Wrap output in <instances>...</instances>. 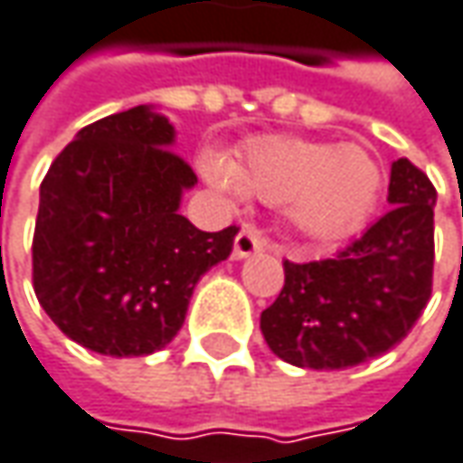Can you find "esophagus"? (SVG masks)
I'll return each instance as SVG.
<instances>
[{
	"instance_id": "1",
	"label": "esophagus",
	"mask_w": 463,
	"mask_h": 463,
	"mask_svg": "<svg viewBox=\"0 0 463 463\" xmlns=\"http://www.w3.org/2000/svg\"><path fill=\"white\" fill-rule=\"evenodd\" d=\"M264 246H267V241L261 238V232L251 228V225H246V228H241V232L235 235L232 259H249L251 253L264 251Z\"/></svg>"
}]
</instances>
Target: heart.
Segmentation results:
<instances>
[{"mask_svg":"<svg viewBox=\"0 0 463 463\" xmlns=\"http://www.w3.org/2000/svg\"><path fill=\"white\" fill-rule=\"evenodd\" d=\"M202 171L225 192L285 204L292 228L318 243H334L357 231L383 184L381 165L365 147L292 134L249 139L235 163L220 152H204Z\"/></svg>","mask_w":463,"mask_h":463,"instance_id":"1","label":"heart"}]
</instances>
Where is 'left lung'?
I'll return each mask as SVG.
<instances>
[{
  "label": "left lung",
  "mask_w": 463,
  "mask_h": 463,
  "mask_svg": "<svg viewBox=\"0 0 463 463\" xmlns=\"http://www.w3.org/2000/svg\"><path fill=\"white\" fill-rule=\"evenodd\" d=\"M430 178L399 157L381 220L334 259L285 261V285L261 313L269 350L298 368L342 371L399 345L432 290Z\"/></svg>",
  "instance_id": "8db88e82"
}]
</instances>
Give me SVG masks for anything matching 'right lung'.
<instances>
[{"mask_svg":"<svg viewBox=\"0 0 463 463\" xmlns=\"http://www.w3.org/2000/svg\"><path fill=\"white\" fill-rule=\"evenodd\" d=\"M175 127L152 106L77 131L41 184L33 288L71 342L111 357L163 350L204 271L238 228H194L181 196L196 175L173 152Z\"/></svg>","mask_w":463,"mask_h":463,"instance_id":"obj_1","label":"right lung"}]
</instances>
